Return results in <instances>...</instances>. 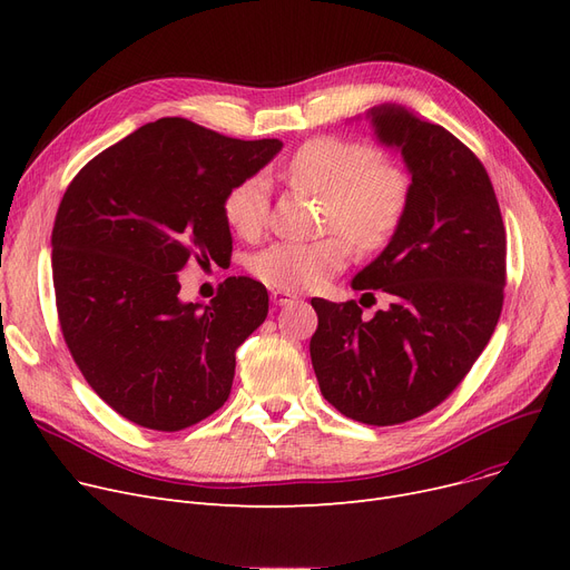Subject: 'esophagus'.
<instances>
[{"label":"esophagus","mask_w":570,"mask_h":570,"mask_svg":"<svg viewBox=\"0 0 570 570\" xmlns=\"http://www.w3.org/2000/svg\"><path fill=\"white\" fill-rule=\"evenodd\" d=\"M269 301H273L275 305H291V303H295L297 301V295L295 293H291V291H273V293H269Z\"/></svg>","instance_id":"34e87169"}]
</instances>
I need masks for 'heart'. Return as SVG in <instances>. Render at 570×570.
<instances>
[{
  "label": "heart",
  "mask_w": 570,
  "mask_h": 570,
  "mask_svg": "<svg viewBox=\"0 0 570 570\" xmlns=\"http://www.w3.org/2000/svg\"><path fill=\"white\" fill-rule=\"evenodd\" d=\"M286 175L325 200V226L363 249L381 247L400 226L411 183L402 166L381 159L367 142L316 136L295 149ZM224 219L239 237H256L267 222V185L247 177L224 198ZM348 243L340 235L314 243H275L252 261L254 275L279 291H305L344 267Z\"/></svg>",
  "instance_id": "heart-1"
}]
</instances>
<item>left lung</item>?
Returning a JSON list of instances; mask_svg holds the SVG:
<instances>
[{
  "label": "left lung",
  "instance_id": "8db88e82",
  "mask_svg": "<svg viewBox=\"0 0 570 570\" xmlns=\"http://www.w3.org/2000/svg\"><path fill=\"white\" fill-rule=\"evenodd\" d=\"M367 119L381 145L400 149L411 191L391 243L351 286L393 303L363 318L355 301L312 297L309 353L327 402L385 428L441 404L488 346L503 305L505 228L488 170L451 131L397 104Z\"/></svg>",
  "mask_w": 570,
  "mask_h": 570
}]
</instances>
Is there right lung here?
Segmentation results:
<instances>
[{
    "mask_svg": "<svg viewBox=\"0 0 570 570\" xmlns=\"http://www.w3.org/2000/svg\"><path fill=\"white\" fill-rule=\"evenodd\" d=\"M279 149L161 117L97 155L59 203V325L85 381L127 421L177 432L228 400L235 351L265 321L267 291L228 277L209 305L185 303L177 273L230 256L224 198Z\"/></svg>",
    "mask_w": 570,
    "mask_h": 570,
    "instance_id": "add662e5",
    "label": "right lung"
}]
</instances>
